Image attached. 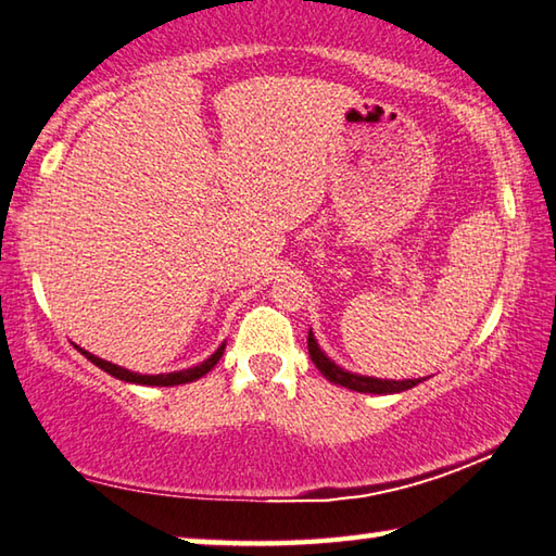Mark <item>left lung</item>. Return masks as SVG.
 <instances>
[{
	"label": "left lung",
	"instance_id": "obj_1",
	"mask_svg": "<svg viewBox=\"0 0 556 556\" xmlns=\"http://www.w3.org/2000/svg\"><path fill=\"white\" fill-rule=\"evenodd\" d=\"M306 343H309V356L314 361V366L319 368L326 381L343 386V389H351L358 393H401V391H408V389H413V386L420 383V378H408V381H383V378L349 374L333 364V361L324 356V351L319 349V343L314 341L312 331H309V337H306ZM422 381H426V378H422Z\"/></svg>",
	"mask_w": 556,
	"mask_h": 556
}]
</instances>
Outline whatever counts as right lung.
Returning <instances> with one entry per match:
<instances>
[{
	"instance_id": "1",
	"label": "right lung",
	"mask_w": 556,
	"mask_h": 556,
	"mask_svg": "<svg viewBox=\"0 0 556 556\" xmlns=\"http://www.w3.org/2000/svg\"><path fill=\"white\" fill-rule=\"evenodd\" d=\"M78 349V346H76ZM81 354L91 361V364H96L99 368H103L105 374L116 376L121 378V381H128V383H140V386H180V383H190V381H198V378L205 376L207 371H213L215 364L219 358H223L225 354V343L219 346L213 356H210L207 361H202L200 366H192V368H185V371H175V374H161V376H143V374H134V371H126V368H121L116 364H109V361H103L99 356L88 354V351L78 349Z\"/></svg>"
}]
</instances>
